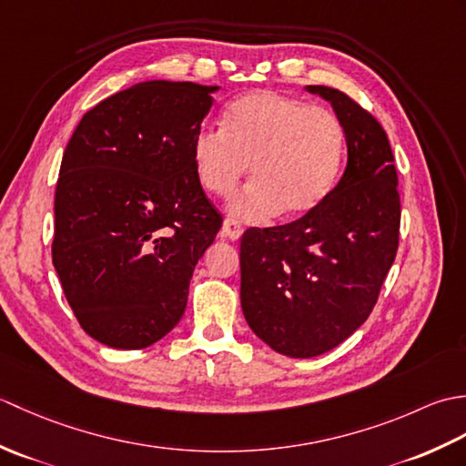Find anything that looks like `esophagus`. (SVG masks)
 <instances>
[{"mask_svg":"<svg viewBox=\"0 0 466 466\" xmlns=\"http://www.w3.org/2000/svg\"><path fill=\"white\" fill-rule=\"evenodd\" d=\"M244 232V228L238 220H232V218H226L222 224V236H226L228 240H238Z\"/></svg>","mask_w":466,"mask_h":466,"instance_id":"esophagus-1","label":"esophagus"}]
</instances>
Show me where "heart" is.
Returning <instances> with one entry per match:
<instances>
[{"label": "heart", "mask_w": 466, "mask_h": 466, "mask_svg": "<svg viewBox=\"0 0 466 466\" xmlns=\"http://www.w3.org/2000/svg\"><path fill=\"white\" fill-rule=\"evenodd\" d=\"M342 144V126L330 110L256 90L226 107L222 130L196 132L192 162L198 182L214 196L232 194L250 166L252 182L232 198L230 212L262 222L279 212H310L334 184Z\"/></svg>", "instance_id": "b5f03b06"}]
</instances>
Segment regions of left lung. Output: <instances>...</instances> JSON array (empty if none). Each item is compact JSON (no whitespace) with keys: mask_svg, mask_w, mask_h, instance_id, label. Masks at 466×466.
Returning a JSON list of instances; mask_svg holds the SVG:
<instances>
[{"mask_svg":"<svg viewBox=\"0 0 466 466\" xmlns=\"http://www.w3.org/2000/svg\"><path fill=\"white\" fill-rule=\"evenodd\" d=\"M330 102L349 162L332 190L299 220L248 228L240 240V302L272 350L312 359L369 319L399 248L400 196L389 137L340 90L306 86Z\"/></svg>","mask_w":466,"mask_h":466,"instance_id":"1","label":"left lung"}]
</instances>
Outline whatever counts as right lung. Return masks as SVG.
<instances>
[{"mask_svg":"<svg viewBox=\"0 0 466 466\" xmlns=\"http://www.w3.org/2000/svg\"><path fill=\"white\" fill-rule=\"evenodd\" d=\"M218 86L142 82L86 112L59 167L52 258L77 322L110 349H146L180 322L222 216L192 162Z\"/></svg>","mask_w":466,"mask_h":466,"instance_id":"add662e5","label":"right lung"}]
</instances>
